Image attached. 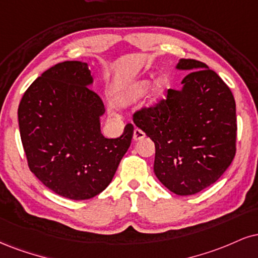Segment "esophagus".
Here are the masks:
<instances>
[{
  "label": "esophagus",
  "mask_w": 258,
  "mask_h": 258,
  "mask_svg": "<svg viewBox=\"0 0 258 258\" xmlns=\"http://www.w3.org/2000/svg\"><path fill=\"white\" fill-rule=\"evenodd\" d=\"M145 137V133L142 131V130L139 128H136L135 132H133V139L135 141H141V139H143Z\"/></svg>",
  "instance_id": "esophagus-1"
}]
</instances>
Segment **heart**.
<instances>
[{
  "mask_svg": "<svg viewBox=\"0 0 258 258\" xmlns=\"http://www.w3.org/2000/svg\"><path fill=\"white\" fill-rule=\"evenodd\" d=\"M150 85V79L136 80L135 83L130 84V85L126 86L125 89L121 90L119 94L115 96L114 101H115V103L117 105H121V107L135 103V102H137L139 98H142L143 96L147 94ZM167 86H168V82H167V79L164 78V77H159V78L155 80L150 94L151 103H155V102H157L161 97H162Z\"/></svg>",
  "mask_w": 258,
  "mask_h": 258,
  "instance_id": "obj_1",
  "label": "heart"
}]
</instances>
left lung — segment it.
Listing matches in <instances>:
<instances>
[{
    "label": "left lung",
    "instance_id": "8db88e82",
    "mask_svg": "<svg viewBox=\"0 0 258 258\" xmlns=\"http://www.w3.org/2000/svg\"><path fill=\"white\" fill-rule=\"evenodd\" d=\"M175 68L191 72L182 88L136 111L133 122L155 143L157 179L173 194L190 196L214 184L234 159L235 101L203 62L181 58Z\"/></svg>",
    "mask_w": 258,
    "mask_h": 258
}]
</instances>
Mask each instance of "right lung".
Segmentation results:
<instances>
[{
  "mask_svg": "<svg viewBox=\"0 0 258 258\" xmlns=\"http://www.w3.org/2000/svg\"><path fill=\"white\" fill-rule=\"evenodd\" d=\"M92 83L88 63L61 62L31 84L18 109L31 172L74 201L97 196L110 184L133 137L131 123L119 138L102 135L104 104L89 88Z\"/></svg>",
  "mask_w": 258,
  "mask_h": 258,
  "instance_id": "add662e5",
  "label": "right lung"
}]
</instances>
